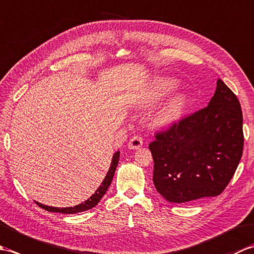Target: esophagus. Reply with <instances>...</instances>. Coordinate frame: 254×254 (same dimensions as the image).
Listing matches in <instances>:
<instances>
[{
	"label": "esophagus",
	"mask_w": 254,
	"mask_h": 254,
	"mask_svg": "<svg viewBox=\"0 0 254 254\" xmlns=\"http://www.w3.org/2000/svg\"><path fill=\"white\" fill-rule=\"evenodd\" d=\"M143 137L139 135H135L133 136L130 141L127 143V146L130 147L131 149H138L139 147L143 146Z\"/></svg>",
	"instance_id": "obj_1"
}]
</instances>
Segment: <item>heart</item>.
<instances>
[{"mask_svg": "<svg viewBox=\"0 0 254 254\" xmlns=\"http://www.w3.org/2000/svg\"><path fill=\"white\" fill-rule=\"evenodd\" d=\"M177 87V82L171 78L167 77H159L154 79V82L150 84L149 87V99L152 101H157L163 99L168 94H170L172 90ZM185 97L183 96H177L174 99H171L160 113V121L169 123L177 120L182 112L183 108H185Z\"/></svg>", "mask_w": 254, "mask_h": 254, "instance_id": "heart-1", "label": "heart"}]
</instances>
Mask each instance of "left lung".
Returning a JSON list of instances; mask_svg holds the SVG:
<instances>
[{
  "instance_id": "8db88e82",
  "label": "left lung",
  "mask_w": 254,
  "mask_h": 254,
  "mask_svg": "<svg viewBox=\"0 0 254 254\" xmlns=\"http://www.w3.org/2000/svg\"><path fill=\"white\" fill-rule=\"evenodd\" d=\"M244 141L240 102L218 79L208 106L155 133L148 146L155 188L172 203L219 195L239 165Z\"/></svg>"
}]
</instances>
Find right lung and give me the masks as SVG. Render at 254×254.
Wrapping results in <instances>:
<instances>
[{"label":"right lung","instance_id":"right-lung-1","mask_svg":"<svg viewBox=\"0 0 254 254\" xmlns=\"http://www.w3.org/2000/svg\"><path fill=\"white\" fill-rule=\"evenodd\" d=\"M119 157H120V152H117L115 155H113L110 168H109V170H108L105 179L101 183V186L97 189V191L93 194V195H91L87 199V201H85L84 203H80L74 207H62V208L46 206V205L40 204V203H37V204L39 205L41 208L48 210V212H56V213H63V214H75V213L84 212V210H87V209L95 207L101 199V197L105 195V193L107 192L108 188H109V186L111 185V181L113 179V176H115V171L117 169V166L119 163Z\"/></svg>","mask_w":254,"mask_h":254}]
</instances>
